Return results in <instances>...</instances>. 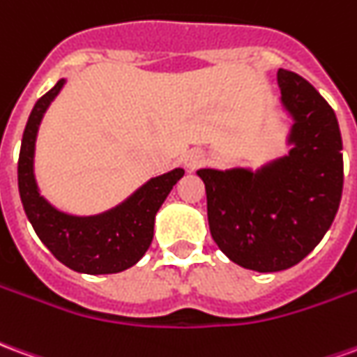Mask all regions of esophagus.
<instances>
[{"label":"esophagus","instance_id":"esophagus-1","mask_svg":"<svg viewBox=\"0 0 357 357\" xmlns=\"http://www.w3.org/2000/svg\"><path fill=\"white\" fill-rule=\"evenodd\" d=\"M202 162H204V155H202V151H189V153L183 155V164H185L189 170L199 168Z\"/></svg>","mask_w":357,"mask_h":357}]
</instances>
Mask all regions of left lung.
I'll use <instances>...</instances> for the list:
<instances>
[{
    "instance_id": "obj_1",
    "label": "left lung",
    "mask_w": 357,
    "mask_h": 357,
    "mask_svg": "<svg viewBox=\"0 0 357 357\" xmlns=\"http://www.w3.org/2000/svg\"><path fill=\"white\" fill-rule=\"evenodd\" d=\"M281 109L291 120L287 155L258 168H201L212 239L241 268L273 273L304 260L337 216L342 137L329 102L302 76L279 68Z\"/></svg>"
}]
</instances>
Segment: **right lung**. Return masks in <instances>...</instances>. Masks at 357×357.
Wrapping results in <instances>:
<instances>
[{"label": "right lung", "instance_id": "1", "mask_svg": "<svg viewBox=\"0 0 357 357\" xmlns=\"http://www.w3.org/2000/svg\"><path fill=\"white\" fill-rule=\"evenodd\" d=\"M65 78L38 99L28 116L19 155V193L28 222L50 252L66 268L88 275L120 273L139 262L155 233V218L183 168H174L135 189L112 208L78 216L51 204L40 191L34 174L38 130L45 110L61 93Z\"/></svg>", "mask_w": 357, "mask_h": 357}]
</instances>
